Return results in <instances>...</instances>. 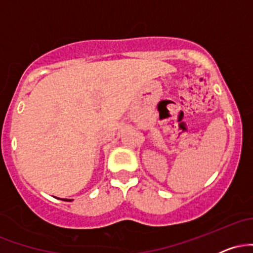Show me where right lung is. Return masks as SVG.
I'll return each mask as SVG.
<instances>
[{"mask_svg":"<svg viewBox=\"0 0 253 253\" xmlns=\"http://www.w3.org/2000/svg\"><path fill=\"white\" fill-rule=\"evenodd\" d=\"M60 200H64V201H69V202L72 201V200H69V199H60Z\"/></svg>","mask_w":253,"mask_h":253,"instance_id":"1","label":"right lung"}]
</instances>
